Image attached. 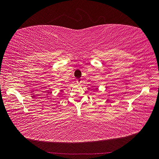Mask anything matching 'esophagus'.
<instances>
[{
    "instance_id": "1",
    "label": "esophagus",
    "mask_w": 159,
    "mask_h": 159,
    "mask_svg": "<svg viewBox=\"0 0 159 159\" xmlns=\"http://www.w3.org/2000/svg\"><path fill=\"white\" fill-rule=\"evenodd\" d=\"M76 82H77V84H81V83H82V80H81V78L77 79V80H76Z\"/></svg>"
}]
</instances>
